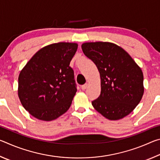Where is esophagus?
I'll list each match as a JSON object with an SVG mask.
<instances>
[{"label":"esophagus","mask_w":160,"mask_h":160,"mask_svg":"<svg viewBox=\"0 0 160 160\" xmlns=\"http://www.w3.org/2000/svg\"><path fill=\"white\" fill-rule=\"evenodd\" d=\"M88 85L86 83V84H85V85L81 86V89H82V90H86L87 88H88Z\"/></svg>","instance_id":"34e87169"}]
</instances>
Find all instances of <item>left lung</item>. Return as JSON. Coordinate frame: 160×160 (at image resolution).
Wrapping results in <instances>:
<instances>
[{"label": "left lung", "instance_id": "obj_1", "mask_svg": "<svg viewBox=\"0 0 160 160\" xmlns=\"http://www.w3.org/2000/svg\"><path fill=\"white\" fill-rule=\"evenodd\" d=\"M82 49L96 65L101 78V93L93 107L109 120L123 118L141 100L144 87L142 70L126 51L110 42H86Z\"/></svg>", "mask_w": 160, "mask_h": 160}]
</instances>
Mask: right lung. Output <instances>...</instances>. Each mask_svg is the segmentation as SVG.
Returning a JSON list of instances; mask_svg holds the SVG:
<instances>
[{"label":"right lung","instance_id":"add662e5","mask_svg":"<svg viewBox=\"0 0 160 160\" xmlns=\"http://www.w3.org/2000/svg\"><path fill=\"white\" fill-rule=\"evenodd\" d=\"M76 43L59 42L43 47L32 56L18 77V97L34 117L55 120L66 113L77 92L69 66Z\"/></svg>","mask_w":160,"mask_h":160}]
</instances>
